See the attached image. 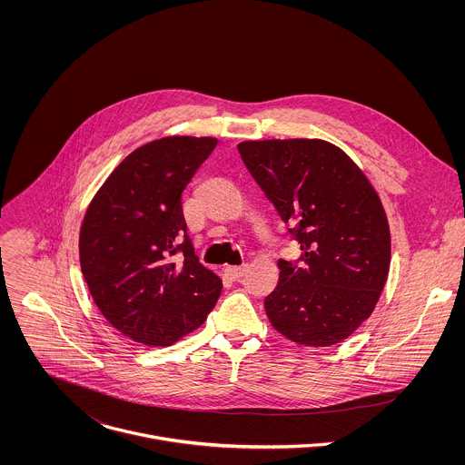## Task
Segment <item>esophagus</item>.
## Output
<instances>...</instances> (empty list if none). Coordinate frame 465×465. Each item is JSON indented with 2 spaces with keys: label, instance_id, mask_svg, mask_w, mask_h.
Masks as SVG:
<instances>
[{
  "label": "esophagus",
  "instance_id": "34e87169",
  "mask_svg": "<svg viewBox=\"0 0 465 465\" xmlns=\"http://www.w3.org/2000/svg\"><path fill=\"white\" fill-rule=\"evenodd\" d=\"M247 270V265L242 266H225V273L231 277V279H240Z\"/></svg>",
  "mask_w": 465,
  "mask_h": 465
}]
</instances>
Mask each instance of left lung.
<instances>
[{
    "instance_id": "obj_1",
    "label": "left lung",
    "mask_w": 465,
    "mask_h": 465,
    "mask_svg": "<svg viewBox=\"0 0 465 465\" xmlns=\"http://www.w3.org/2000/svg\"><path fill=\"white\" fill-rule=\"evenodd\" d=\"M238 150L302 251L301 266L277 263L270 324L306 347L343 341L372 315L389 277L391 227L378 192L324 139L242 141Z\"/></svg>"
}]
</instances>
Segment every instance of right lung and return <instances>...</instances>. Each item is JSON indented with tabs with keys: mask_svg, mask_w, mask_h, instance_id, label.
Here are the masks:
<instances>
[{
	"mask_svg": "<svg viewBox=\"0 0 465 465\" xmlns=\"http://www.w3.org/2000/svg\"><path fill=\"white\" fill-rule=\"evenodd\" d=\"M216 143L168 135L135 148L84 214L78 254L91 297L105 321L137 343L179 341L199 330L220 297L222 279L200 265L186 234L181 197ZM177 250L185 252L181 266L171 263Z\"/></svg>",
	"mask_w": 465,
	"mask_h": 465,
	"instance_id": "add662e5",
	"label": "right lung"
}]
</instances>
